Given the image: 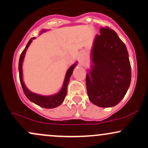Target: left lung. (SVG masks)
Segmentation results:
<instances>
[{
  "label": "left lung",
  "mask_w": 148,
  "mask_h": 148,
  "mask_svg": "<svg viewBox=\"0 0 148 148\" xmlns=\"http://www.w3.org/2000/svg\"><path fill=\"white\" fill-rule=\"evenodd\" d=\"M94 64L86 76L88 99L100 107L119 104L131 82V65L127 50L114 30L100 27L92 49Z\"/></svg>",
  "instance_id": "1"
}]
</instances>
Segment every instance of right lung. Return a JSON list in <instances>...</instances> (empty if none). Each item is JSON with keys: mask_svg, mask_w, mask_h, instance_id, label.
I'll list each match as a JSON object with an SVG mask.
<instances>
[{"mask_svg": "<svg viewBox=\"0 0 148 148\" xmlns=\"http://www.w3.org/2000/svg\"><path fill=\"white\" fill-rule=\"evenodd\" d=\"M34 37H32V39H29L28 43L26 45V47L25 49L23 50V52L21 54L20 58H19V62H18V71H19V79H20L21 84L23 91L24 93H25V96L29 99L30 101H32L36 105L40 106V107H43V108L47 109H52L55 108V107H57V106L60 105L63 102V101L65 99L66 95L67 93V85L69 82V78L71 77V75L73 73V71L74 67L75 66V64L73 65L69 70L67 71L66 75L65 77V80H64L63 87H62L61 91L57 93L56 95H51V96H42V95L35 94L30 92L25 87V84H24L23 82V75H22V63L23 61L24 56L26 50H27V48H28L29 45L32 42V39H34Z\"/></svg>", "mask_w": 148, "mask_h": 148, "instance_id": "add662e5", "label": "right lung"}]
</instances>
